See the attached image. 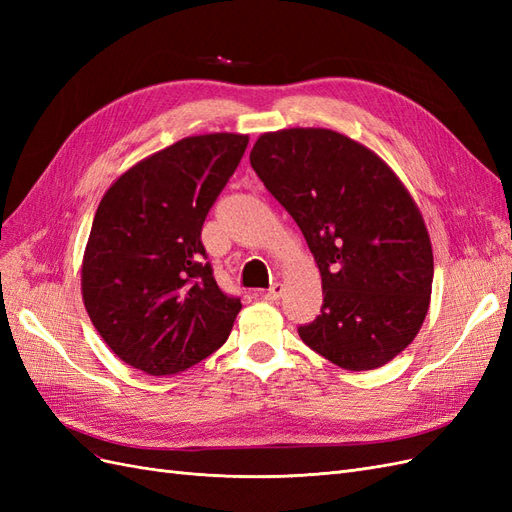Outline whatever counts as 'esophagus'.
Listing matches in <instances>:
<instances>
[{
    "label": "esophagus",
    "instance_id": "obj_1",
    "mask_svg": "<svg viewBox=\"0 0 512 512\" xmlns=\"http://www.w3.org/2000/svg\"><path fill=\"white\" fill-rule=\"evenodd\" d=\"M282 292H284V286L280 284V282H275L267 292H265V299L267 301H277L282 297Z\"/></svg>",
    "mask_w": 512,
    "mask_h": 512
}]
</instances>
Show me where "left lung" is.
Listing matches in <instances>:
<instances>
[{"label": "left lung", "mask_w": 512, "mask_h": 512, "mask_svg": "<svg viewBox=\"0 0 512 512\" xmlns=\"http://www.w3.org/2000/svg\"><path fill=\"white\" fill-rule=\"evenodd\" d=\"M252 168L299 224L322 277L320 316L299 327L331 363L365 371L408 348L427 316L429 232L391 166L327 128L258 136Z\"/></svg>", "instance_id": "left-lung-1"}]
</instances>
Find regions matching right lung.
Returning a JSON list of instances; mask_svg holds the SVG:
<instances>
[{
  "label": "right lung",
  "instance_id": "1",
  "mask_svg": "<svg viewBox=\"0 0 512 512\" xmlns=\"http://www.w3.org/2000/svg\"><path fill=\"white\" fill-rule=\"evenodd\" d=\"M247 141L232 132L181 138L128 168L100 200L83 303L106 346L149 376L185 371L232 331L241 301L215 282L200 230Z\"/></svg>",
  "mask_w": 512,
  "mask_h": 512
}]
</instances>
